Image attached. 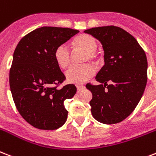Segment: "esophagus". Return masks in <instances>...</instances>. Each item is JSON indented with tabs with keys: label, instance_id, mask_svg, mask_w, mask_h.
Returning <instances> with one entry per match:
<instances>
[{
	"label": "esophagus",
	"instance_id": "34e87169",
	"mask_svg": "<svg viewBox=\"0 0 156 156\" xmlns=\"http://www.w3.org/2000/svg\"><path fill=\"white\" fill-rule=\"evenodd\" d=\"M84 88H85V86H83V85H77V90H78V91H83V90H84Z\"/></svg>",
	"mask_w": 156,
	"mask_h": 156
}]
</instances>
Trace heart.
Here are the masks:
<instances>
[{"mask_svg": "<svg viewBox=\"0 0 156 156\" xmlns=\"http://www.w3.org/2000/svg\"><path fill=\"white\" fill-rule=\"evenodd\" d=\"M73 45L75 48L82 49L87 53L85 61L96 63L99 59L97 49V41L93 36L89 34H80L73 39ZM54 57L57 65L62 69L69 66L70 63V51L65 45H59L55 50ZM95 73L94 68L90 65H73L65 72V77L71 83L80 84L91 78Z\"/></svg>", "mask_w": 156, "mask_h": 156, "instance_id": "1", "label": "heart"}]
</instances>
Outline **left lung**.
Instances as JSON below:
<instances>
[{
    "label": "left lung",
    "instance_id": "1",
    "mask_svg": "<svg viewBox=\"0 0 156 156\" xmlns=\"http://www.w3.org/2000/svg\"><path fill=\"white\" fill-rule=\"evenodd\" d=\"M84 33L101 41L105 54L104 66L96 76L101 84L86 85L92 93L91 115L105 124L119 123L133 113L144 93L146 53L136 39L119 27H97Z\"/></svg>",
    "mask_w": 156,
    "mask_h": 156
}]
</instances>
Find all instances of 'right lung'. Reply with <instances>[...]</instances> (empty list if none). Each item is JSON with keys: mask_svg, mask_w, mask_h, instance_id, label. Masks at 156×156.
<instances>
[{"mask_svg": "<svg viewBox=\"0 0 156 156\" xmlns=\"http://www.w3.org/2000/svg\"><path fill=\"white\" fill-rule=\"evenodd\" d=\"M79 33L76 29L41 27L24 36L15 50L9 70V87L15 106L34 128L55 130L66 122L64 101L75 95L77 88L68 84L55 59L56 47Z\"/></svg>", "mask_w": 156, "mask_h": 156, "instance_id": "right-lung-1", "label": "right lung"}]
</instances>
